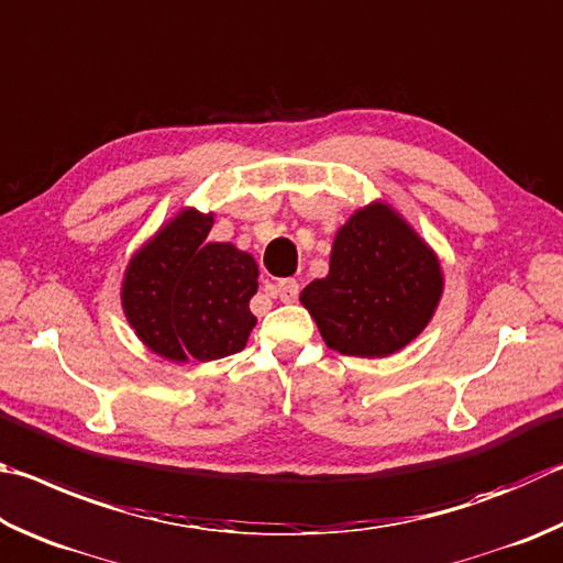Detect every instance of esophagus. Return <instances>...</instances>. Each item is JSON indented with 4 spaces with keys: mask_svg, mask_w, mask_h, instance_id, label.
Returning <instances> with one entry per match:
<instances>
[{
    "mask_svg": "<svg viewBox=\"0 0 563 563\" xmlns=\"http://www.w3.org/2000/svg\"><path fill=\"white\" fill-rule=\"evenodd\" d=\"M274 294L282 301H294L299 297V282L297 279H279L274 284Z\"/></svg>",
    "mask_w": 563,
    "mask_h": 563,
    "instance_id": "esophagus-1",
    "label": "esophagus"
}]
</instances>
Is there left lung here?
<instances>
[{
  "label": "left lung",
  "mask_w": 563,
  "mask_h": 563,
  "mask_svg": "<svg viewBox=\"0 0 563 563\" xmlns=\"http://www.w3.org/2000/svg\"><path fill=\"white\" fill-rule=\"evenodd\" d=\"M440 291L435 254L388 205H371L341 227L329 276L311 282L301 303L329 349L383 358L426 329Z\"/></svg>",
  "instance_id": "obj_1"
}]
</instances>
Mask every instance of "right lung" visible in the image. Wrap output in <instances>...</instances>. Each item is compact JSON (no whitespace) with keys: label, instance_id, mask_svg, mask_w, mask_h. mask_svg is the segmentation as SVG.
<instances>
[{"label":"right lung","instance_id":"obj_1","mask_svg":"<svg viewBox=\"0 0 563 563\" xmlns=\"http://www.w3.org/2000/svg\"><path fill=\"white\" fill-rule=\"evenodd\" d=\"M212 217L183 212L133 256L123 309L147 349L170 361H214L244 349L256 323V262L207 242Z\"/></svg>","mask_w":563,"mask_h":563}]
</instances>
